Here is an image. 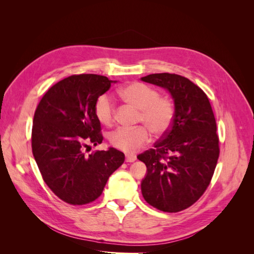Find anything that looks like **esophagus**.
Segmentation results:
<instances>
[{"label": "esophagus", "mask_w": 254, "mask_h": 254, "mask_svg": "<svg viewBox=\"0 0 254 254\" xmlns=\"http://www.w3.org/2000/svg\"><path fill=\"white\" fill-rule=\"evenodd\" d=\"M136 160L135 155H126V162H134Z\"/></svg>", "instance_id": "1"}]
</instances>
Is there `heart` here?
<instances>
[{"label":"heart","instance_id":"b5f03b06","mask_svg":"<svg viewBox=\"0 0 254 254\" xmlns=\"http://www.w3.org/2000/svg\"><path fill=\"white\" fill-rule=\"evenodd\" d=\"M123 102L139 108L137 122L144 126L134 128L120 127L109 135L114 148L125 152H133L149 140V131L155 136H163L171 129L175 108L171 99L160 96L159 91L143 82H130L118 90ZM97 120L106 126L114 121L115 107L110 95H99L94 104Z\"/></svg>","mask_w":254,"mask_h":254}]
</instances>
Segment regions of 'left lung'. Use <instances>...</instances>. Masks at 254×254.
<instances>
[{"label":"left lung","instance_id":"obj_1","mask_svg":"<svg viewBox=\"0 0 254 254\" xmlns=\"http://www.w3.org/2000/svg\"><path fill=\"white\" fill-rule=\"evenodd\" d=\"M141 79L166 89L175 104L171 129L137 156L147 167L142 195L156 209L177 213L194 204L211 182L219 157L216 121L206 94L190 79L170 73Z\"/></svg>","mask_w":254,"mask_h":254}]
</instances>
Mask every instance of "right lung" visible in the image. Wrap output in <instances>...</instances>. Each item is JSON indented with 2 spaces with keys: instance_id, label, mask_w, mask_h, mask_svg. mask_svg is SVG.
<instances>
[{
  "instance_id": "obj_1",
  "label": "right lung",
  "mask_w": 254,
  "mask_h": 254,
  "mask_svg": "<svg viewBox=\"0 0 254 254\" xmlns=\"http://www.w3.org/2000/svg\"><path fill=\"white\" fill-rule=\"evenodd\" d=\"M112 80L96 74L72 75L43 95L34 115L33 155L42 178L61 200L73 205L94 201L102 195L125 155L110 147L86 156L89 144L103 141L94 104Z\"/></svg>"
}]
</instances>
